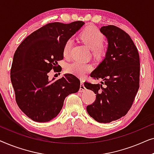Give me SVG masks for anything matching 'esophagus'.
I'll return each mask as SVG.
<instances>
[{"mask_svg":"<svg viewBox=\"0 0 154 154\" xmlns=\"http://www.w3.org/2000/svg\"><path fill=\"white\" fill-rule=\"evenodd\" d=\"M85 90H86V88H85V85H84V84H83V81H81V85H80L79 92H83L84 91H85Z\"/></svg>","mask_w":154,"mask_h":154,"instance_id":"obj_1","label":"esophagus"}]
</instances>
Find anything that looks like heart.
<instances>
[{
	"label": "heart",
	"instance_id": "obj_1",
	"mask_svg": "<svg viewBox=\"0 0 154 154\" xmlns=\"http://www.w3.org/2000/svg\"><path fill=\"white\" fill-rule=\"evenodd\" d=\"M80 38L88 47L92 48V54L95 57H100L105 53V48L102 45L104 41V35L96 27L90 26L82 31ZM73 45V41L68 39L63 48V54L65 58H68L70 55L71 49ZM92 66L89 63L82 62H73L66 66L67 73L83 77L92 71Z\"/></svg>",
	"mask_w": 154,
	"mask_h": 154
}]
</instances>
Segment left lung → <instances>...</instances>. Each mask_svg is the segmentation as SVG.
<instances>
[{
	"instance_id": "obj_1",
	"label": "left lung",
	"mask_w": 154,
	"mask_h": 154,
	"mask_svg": "<svg viewBox=\"0 0 154 154\" xmlns=\"http://www.w3.org/2000/svg\"><path fill=\"white\" fill-rule=\"evenodd\" d=\"M106 37V56L90 76L102 79L101 84L85 82L96 94V100L87 106L90 116L99 123H110L130 110L140 88V63L137 48L125 31L113 25L102 26Z\"/></svg>"
}]
</instances>
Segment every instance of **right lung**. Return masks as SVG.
I'll return each mask as SVG.
<instances>
[{
  "label": "right lung",
  "mask_w": 154,
  "mask_h": 154,
  "mask_svg": "<svg viewBox=\"0 0 154 154\" xmlns=\"http://www.w3.org/2000/svg\"><path fill=\"white\" fill-rule=\"evenodd\" d=\"M85 24L52 22L28 35L17 48L10 79L20 109L33 121H51L62 110L69 94L79 90L80 80L65 74L58 80L48 79V73L60 69L63 48L67 40Z\"/></svg>",
  "instance_id": "add662e5"
}]
</instances>
